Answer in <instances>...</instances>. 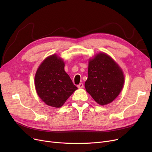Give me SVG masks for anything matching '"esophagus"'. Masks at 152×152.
<instances>
[{"label":"esophagus","instance_id":"34e87169","mask_svg":"<svg viewBox=\"0 0 152 152\" xmlns=\"http://www.w3.org/2000/svg\"><path fill=\"white\" fill-rule=\"evenodd\" d=\"M83 87H84V85H83V83H80V84H79L77 85V87H78V88H79V89L83 88Z\"/></svg>","mask_w":152,"mask_h":152}]
</instances>
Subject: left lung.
<instances>
[{
	"mask_svg": "<svg viewBox=\"0 0 152 152\" xmlns=\"http://www.w3.org/2000/svg\"><path fill=\"white\" fill-rule=\"evenodd\" d=\"M124 83L122 69L109 55L99 53L89 61L86 91L100 105L113 102L121 92Z\"/></svg>",
	"mask_w": 152,
	"mask_h": 152,
	"instance_id": "1",
	"label": "left lung"
}]
</instances>
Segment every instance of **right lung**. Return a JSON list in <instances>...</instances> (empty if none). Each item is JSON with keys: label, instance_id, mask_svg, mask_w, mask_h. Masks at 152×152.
Wrapping results in <instances>:
<instances>
[{"label": "right lung", "instance_id": "add662e5", "mask_svg": "<svg viewBox=\"0 0 152 152\" xmlns=\"http://www.w3.org/2000/svg\"><path fill=\"white\" fill-rule=\"evenodd\" d=\"M65 63L57 55L46 58L35 75L38 96L47 105L60 108L77 87L65 71Z\"/></svg>", "mask_w": 152, "mask_h": 152}]
</instances>
